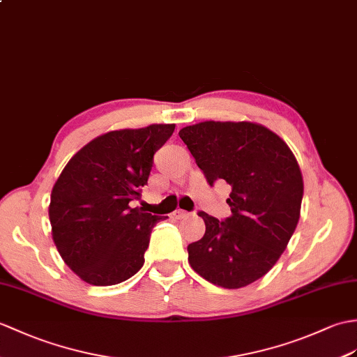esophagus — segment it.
<instances>
[{
  "label": "esophagus",
  "instance_id": "esophagus-1",
  "mask_svg": "<svg viewBox=\"0 0 357 357\" xmlns=\"http://www.w3.org/2000/svg\"><path fill=\"white\" fill-rule=\"evenodd\" d=\"M173 214H175L176 219H185V218H188V216H192V213L184 211V210H176Z\"/></svg>",
  "mask_w": 357,
  "mask_h": 357
}]
</instances>
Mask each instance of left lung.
Masks as SVG:
<instances>
[{
  "mask_svg": "<svg viewBox=\"0 0 357 357\" xmlns=\"http://www.w3.org/2000/svg\"><path fill=\"white\" fill-rule=\"evenodd\" d=\"M213 187L227 181L231 216L205 211V234L190 243L188 261L210 283L238 289L268 273L284 252L303 201V176L291 149L261 124L204 121L179 130Z\"/></svg>",
  "mask_w": 357,
  "mask_h": 357,
  "instance_id": "1",
  "label": "left lung"
}]
</instances>
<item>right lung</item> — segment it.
<instances>
[{
	"mask_svg": "<svg viewBox=\"0 0 357 357\" xmlns=\"http://www.w3.org/2000/svg\"><path fill=\"white\" fill-rule=\"evenodd\" d=\"M173 130L175 124H151L107 132L82 147L56 181L48 208L54 245L86 283L119 284L144 264L152 228L165 216L132 202Z\"/></svg>",
	"mask_w": 357,
	"mask_h": 357,
	"instance_id": "1",
	"label": "right lung"
}]
</instances>
